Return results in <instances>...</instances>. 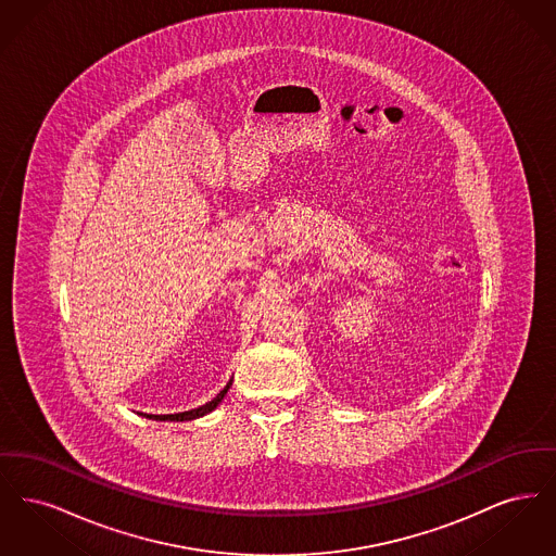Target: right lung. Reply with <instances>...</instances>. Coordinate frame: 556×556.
Returning a JSON list of instances; mask_svg holds the SVG:
<instances>
[{
	"mask_svg": "<svg viewBox=\"0 0 556 556\" xmlns=\"http://www.w3.org/2000/svg\"><path fill=\"white\" fill-rule=\"evenodd\" d=\"M229 388H231V381L225 386V390L218 394L216 397H212L211 402H206L204 406H200V408H193V410H186V413H177V415H143V417H148V419H156V421H191V419H198V417H202V415H206V413H211L212 408H216L218 406V402L225 397V394L229 392Z\"/></svg>",
	"mask_w": 556,
	"mask_h": 556,
	"instance_id": "1",
	"label": "right lung"
}]
</instances>
